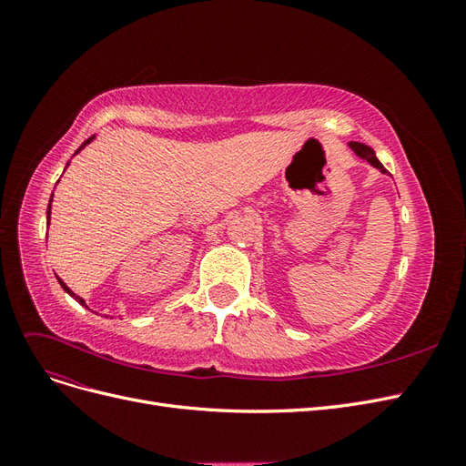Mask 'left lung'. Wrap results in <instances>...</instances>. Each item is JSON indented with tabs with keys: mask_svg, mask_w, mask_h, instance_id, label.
<instances>
[{
	"mask_svg": "<svg viewBox=\"0 0 466 466\" xmlns=\"http://www.w3.org/2000/svg\"><path fill=\"white\" fill-rule=\"evenodd\" d=\"M350 146V149L351 151H354L356 155H358V157H361V159H365V161H368L370 165H373L375 168H379V171L380 173H387V168L383 167V163H380L379 159H377V155H375V151L370 147V146H365V144H360V142H350L348 144Z\"/></svg>",
	"mask_w": 466,
	"mask_h": 466,
	"instance_id": "obj_1",
	"label": "left lung"
}]
</instances>
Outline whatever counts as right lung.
<instances>
[{
	"mask_svg": "<svg viewBox=\"0 0 466 466\" xmlns=\"http://www.w3.org/2000/svg\"><path fill=\"white\" fill-rule=\"evenodd\" d=\"M93 139H95V136H91L89 139H86V142H83V144L79 146V149L76 151V155H77V153H79V151H81L83 147H86V146H89V144L93 142ZM67 165H69V161H67ZM67 165H66V167H67ZM52 198H54V192H52V196H50V202H48V209H46V225H50V214H52V211H50V209H52ZM56 278H58V276H56ZM58 281H60V286L64 288V291H66L67 295H72V298H74V299H76V301H77L79 305H83V307H87V305H86V301H83V298H79V295H76V293H74L72 289H69V288H67V286L64 284V281H62L60 278H58Z\"/></svg>",
	"mask_w": 466,
	"mask_h": 466,
	"instance_id": "add662e5",
	"label": "right lung"
}]
</instances>
